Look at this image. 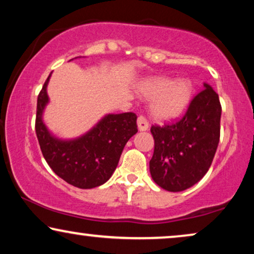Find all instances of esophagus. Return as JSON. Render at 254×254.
Returning <instances> with one entry per match:
<instances>
[{
  "label": "esophagus",
  "instance_id": "esophagus-1",
  "mask_svg": "<svg viewBox=\"0 0 254 254\" xmlns=\"http://www.w3.org/2000/svg\"><path fill=\"white\" fill-rule=\"evenodd\" d=\"M137 127H138V130H141V131L147 130L149 128L148 120L145 119L143 116H140L137 118Z\"/></svg>",
  "mask_w": 254,
  "mask_h": 254
}]
</instances>
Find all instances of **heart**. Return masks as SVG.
Listing matches in <instances>:
<instances>
[{"mask_svg": "<svg viewBox=\"0 0 254 254\" xmlns=\"http://www.w3.org/2000/svg\"><path fill=\"white\" fill-rule=\"evenodd\" d=\"M145 99H151L150 111L156 119L171 120L179 117L192 98V84L186 79L172 82L171 79L154 77L145 79L138 86Z\"/></svg>", "mask_w": 254, "mask_h": 254, "instance_id": "1", "label": "heart"}]
</instances>
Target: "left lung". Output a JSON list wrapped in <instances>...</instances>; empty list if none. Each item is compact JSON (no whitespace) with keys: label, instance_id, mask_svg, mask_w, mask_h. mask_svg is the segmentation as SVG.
Wrapping results in <instances>:
<instances>
[{"label":"left lung","instance_id":"8db88e82","mask_svg":"<svg viewBox=\"0 0 254 254\" xmlns=\"http://www.w3.org/2000/svg\"><path fill=\"white\" fill-rule=\"evenodd\" d=\"M203 88L179 121L150 129L155 140L151 178L169 192H182L200 182L216 152L222 107L215 90L207 83Z\"/></svg>","mask_w":254,"mask_h":254}]
</instances>
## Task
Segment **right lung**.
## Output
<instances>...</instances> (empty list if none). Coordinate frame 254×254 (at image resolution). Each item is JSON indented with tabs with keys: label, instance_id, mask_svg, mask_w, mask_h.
<instances>
[{
	"label": "right lung",
	"instance_id": "obj_1",
	"mask_svg": "<svg viewBox=\"0 0 254 254\" xmlns=\"http://www.w3.org/2000/svg\"><path fill=\"white\" fill-rule=\"evenodd\" d=\"M52 72L38 96L36 134L50 168L70 185L88 190L105 184L113 175L125 145L137 133L136 114H106L81 136L64 140L48 130L43 120L50 102L47 85Z\"/></svg>",
	"mask_w": 254,
	"mask_h": 254
}]
</instances>
